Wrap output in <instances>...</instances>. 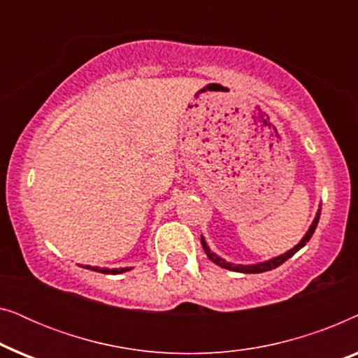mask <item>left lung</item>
I'll return each mask as SVG.
<instances>
[{"label":"left lung","mask_w":358,"mask_h":358,"mask_svg":"<svg viewBox=\"0 0 358 358\" xmlns=\"http://www.w3.org/2000/svg\"><path fill=\"white\" fill-rule=\"evenodd\" d=\"M320 215H321V208L317 210V213H316L315 220H313V223H311L310 229H308L305 236H303L301 241L298 243L295 248H292L290 251H287L285 254H282V256H277V257H273V259H268V261H266V262L251 264V266H241V264H231V262H227V261H224V259L218 257L217 254L210 251V248L207 246V243H205L203 236H200V241H202L203 251H205V254H207V257L210 259V261H213L215 264H217V266L223 267V268H228V271H233V272H243V273H261V272L272 271V268H275V267H278V266H282V264L285 262L287 259H290V257L293 256V254H296L298 251H300V249H301L303 246H305V244H306L308 241H310L311 236H313V233H315V229H316V227H317V222H320Z\"/></svg>","instance_id":"8db88e82"}]
</instances>
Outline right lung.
<instances>
[{"mask_svg": "<svg viewBox=\"0 0 358 358\" xmlns=\"http://www.w3.org/2000/svg\"><path fill=\"white\" fill-rule=\"evenodd\" d=\"M85 268H91V271H96V272H101V273H112V275H117V273H122V272H127L130 271L129 267H124V268H104V267H91V266H85Z\"/></svg>", "mask_w": 358, "mask_h": 358, "instance_id": "add662e5", "label": "right lung"}]
</instances>
